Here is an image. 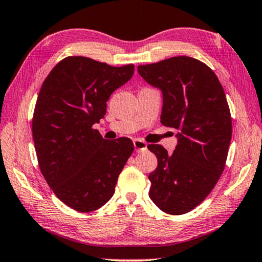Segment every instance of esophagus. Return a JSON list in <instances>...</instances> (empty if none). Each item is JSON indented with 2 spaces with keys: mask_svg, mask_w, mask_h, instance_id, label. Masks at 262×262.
<instances>
[{
  "mask_svg": "<svg viewBox=\"0 0 262 262\" xmlns=\"http://www.w3.org/2000/svg\"><path fill=\"white\" fill-rule=\"evenodd\" d=\"M134 145L137 152H143V151H145L147 149V144L140 139L134 140Z\"/></svg>",
  "mask_w": 262,
  "mask_h": 262,
  "instance_id": "34e87169",
  "label": "esophagus"
}]
</instances>
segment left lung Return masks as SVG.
<instances>
[{
  "mask_svg": "<svg viewBox=\"0 0 262 262\" xmlns=\"http://www.w3.org/2000/svg\"><path fill=\"white\" fill-rule=\"evenodd\" d=\"M137 68L162 90L161 123L180 130L172 154L159 144L147 145L158 161L149 175V196L164 213L185 214L203 202L225 170L232 139L228 101L213 70L190 56Z\"/></svg>",
  "mask_w": 262,
  "mask_h": 262,
  "instance_id": "1",
  "label": "left lung"
}]
</instances>
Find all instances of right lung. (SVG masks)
I'll return each mask as SVG.
<instances>
[{
	"mask_svg": "<svg viewBox=\"0 0 262 262\" xmlns=\"http://www.w3.org/2000/svg\"><path fill=\"white\" fill-rule=\"evenodd\" d=\"M135 66L113 67L86 56H67L45 79L33 115L39 168L60 201L87 213L115 194L134 143L106 140L93 124L104 118L106 101L128 81Z\"/></svg>",
	"mask_w": 262,
	"mask_h": 262,
	"instance_id": "1",
	"label": "right lung"
}]
</instances>
